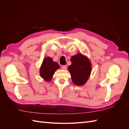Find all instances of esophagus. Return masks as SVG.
I'll use <instances>...</instances> for the list:
<instances>
[{
	"instance_id": "1",
	"label": "esophagus",
	"mask_w": 129,
	"mask_h": 129,
	"mask_svg": "<svg viewBox=\"0 0 129 129\" xmlns=\"http://www.w3.org/2000/svg\"><path fill=\"white\" fill-rule=\"evenodd\" d=\"M61 68H62V69H63V70H66V69H67V66L63 65V66H62Z\"/></svg>"
}]
</instances>
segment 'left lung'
<instances>
[{"instance_id": "obj_1", "label": "left lung", "mask_w": 129, "mask_h": 129, "mask_svg": "<svg viewBox=\"0 0 129 129\" xmlns=\"http://www.w3.org/2000/svg\"><path fill=\"white\" fill-rule=\"evenodd\" d=\"M72 64L68 69L73 82L76 85H83L88 80L91 72V64L88 57L78 53L71 58Z\"/></svg>"}]
</instances>
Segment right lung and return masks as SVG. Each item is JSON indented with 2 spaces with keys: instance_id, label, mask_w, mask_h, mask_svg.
Instances as JSON below:
<instances>
[{
  "instance_id": "1",
  "label": "right lung",
  "mask_w": 129,
  "mask_h": 129,
  "mask_svg": "<svg viewBox=\"0 0 129 129\" xmlns=\"http://www.w3.org/2000/svg\"><path fill=\"white\" fill-rule=\"evenodd\" d=\"M60 66L56 62H54L50 57L45 58L43 60L40 69V75L46 81L49 82L52 80L54 74Z\"/></svg>"
}]
</instances>
